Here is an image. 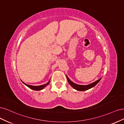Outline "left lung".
I'll use <instances>...</instances> for the list:
<instances>
[{
  "instance_id": "1",
  "label": "left lung",
  "mask_w": 124,
  "mask_h": 124,
  "mask_svg": "<svg viewBox=\"0 0 124 124\" xmlns=\"http://www.w3.org/2000/svg\"><path fill=\"white\" fill-rule=\"evenodd\" d=\"M66 78L67 79V81L69 83L70 85L72 86L74 89H76V90L78 91H85L87 90H89L92 87H94V86H95L96 85H97V84L99 82V81L101 80V79H99L98 80H97V81H95L94 82L92 83H91L90 85H77V84L74 83V82H73L71 81H70V79L68 78V77L66 76Z\"/></svg>"
}]
</instances>
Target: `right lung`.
I'll return each mask as SVG.
<instances>
[{"instance_id": "1", "label": "right lung", "mask_w": 124, "mask_h": 124, "mask_svg": "<svg viewBox=\"0 0 124 124\" xmlns=\"http://www.w3.org/2000/svg\"><path fill=\"white\" fill-rule=\"evenodd\" d=\"M50 80L47 83L45 84V85H39V86H33V85H27V84L25 83L24 82H23V81H22V82L23 84H24V85H25L26 86H27L28 87H29L30 89H32V90H35V91H39V90H41L43 89L47 85H48V84L50 82Z\"/></svg>"}]
</instances>
